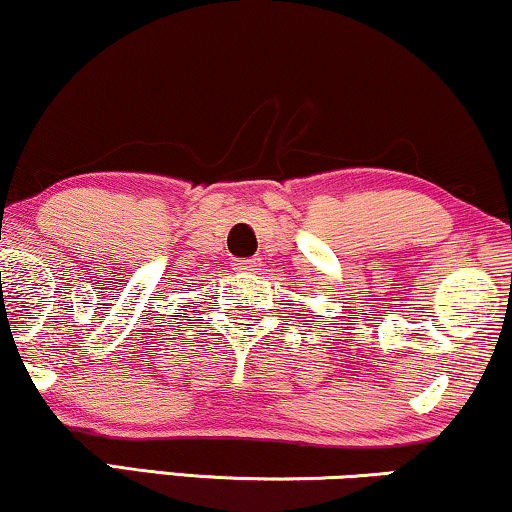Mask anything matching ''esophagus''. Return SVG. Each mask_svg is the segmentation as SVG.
Instances as JSON below:
<instances>
[{
	"label": "esophagus",
	"instance_id": "obj_1",
	"mask_svg": "<svg viewBox=\"0 0 512 512\" xmlns=\"http://www.w3.org/2000/svg\"><path fill=\"white\" fill-rule=\"evenodd\" d=\"M235 270H239V273H254V270H258V258H244V261H237Z\"/></svg>",
	"mask_w": 512,
	"mask_h": 512
}]
</instances>
